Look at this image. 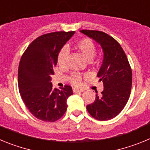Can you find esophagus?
<instances>
[{
  "label": "esophagus",
  "mask_w": 150,
  "mask_h": 150,
  "mask_svg": "<svg viewBox=\"0 0 150 150\" xmlns=\"http://www.w3.org/2000/svg\"><path fill=\"white\" fill-rule=\"evenodd\" d=\"M73 91L74 93L75 92H81V91H83V89H79V88H73Z\"/></svg>",
  "instance_id": "esophagus-1"
}]
</instances>
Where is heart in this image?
<instances>
[{"mask_svg": "<svg viewBox=\"0 0 150 150\" xmlns=\"http://www.w3.org/2000/svg\"><path fill=\"white\" fill-rule=\"evenodd\" d=\"M76 48L79 50V51L81 52L82 55L86 58L87 61L90 62L93 59L96 54V46L95 43L91 40L88 38H84L80 40H79L76 44ZM69 50L67 47H63L59 52V55H58V64L60 67H64L66 64V60L67 57L68 55ZM82 80V76L80 74L75 73L73 74L71 76V81L73 84L78 86L80 84Z\"/></svg>", "mask_w": 150, "mask_h": 150, "instance_id": "heart-1", "label": "heart"}]
</instances>
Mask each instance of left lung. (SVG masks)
<instances>
[{"mask_svg":"<svg viewBox=\"0 0 150 150\" xmlns=\"http://www.w3.org/2000/svg\"><path fill=\"white\" fill-rule=\"evenodd\" d=\"M80 32L100 45L104 59L97 76L104 83L101 95L86 106L92 117L106 121L116 117L129 98L132 85V71L122 46L113 38L99 30H82Z\"/></svg>","mask_w":150,"mask_h":150,"instance_id":"obj_1","label":"left lung"}]
</instances>
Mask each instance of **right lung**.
Here are the masks:
<instances>
[{
  "label": "right lung",
  "mask_w": 150,
  "mask_h": 150,
  "mask_svg": "<svg viewBox=\"0 0 150 150\" xmlns=\"http://www.w3.org/2000/svg\"><path fill=\"white\" fill-rule=\"evenodd\" d=\"M75 31L43 34L30 43L21 58L18 70V90L28 109L39 120L55 122L67 108L72 88H52L51 76L59 52Z\"/></svg>",
  "instance_id": "obj_1"
}]
</instances>
